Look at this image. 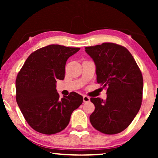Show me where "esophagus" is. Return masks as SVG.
Segmentation results:
<instances>
[{
    "instance_id": "1",
    "label": "esophagus",
    "mask_w": 158,
    "mask_h": 158,
    "mask_svg": "<svg viewBox=\"0 0 158 158\" xmlns=\"http://www.w3.org/2000/svg\"><path fill=\"white\" fill-rule=\"evenodd\" d=\"M83 100H84V102H87L90 101V98L86 95H84L83 96Z\"/></svg>"
}]
</instances>
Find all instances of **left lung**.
Wrapping results in <instances>:
<instances>
[{"label":"left lung","instance_id":"obj_1","mask_svg":"<svg viewBox=\"0 0 158 158\" xmlns=\"http://www.w3.org/2000/svg\"><path fill=\"white\" fill-rule=\"evenodd\" d=\"M85 51L95 63L97 82L107 88L105 100L90 98L95 107L90 123L106 135L121 132L141 107L143 82L140 69L129 51L121 45L105 42Z\"/></svg>","mask_w":158,"mask_h":158}]
</instances>
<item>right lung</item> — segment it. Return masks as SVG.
<instances>
[{"label":"right lung","mask_w":158,"mask_h":158,"mask_svg":"<svg viewBox=\"0 0 158 158\" xmlns=\"http://www.w3.org/2000/svg\"><path fill=\"white\" fill-rule=\"evenodd\" d=\"M80 48L51 44L32 53L16 79V100L29 125L37 132L53 135L63 130L83 102L75 92L59 98L57 80L65 78L66 61Z\"/></svg>","instance_id":"add662e5"}]
</instances>
